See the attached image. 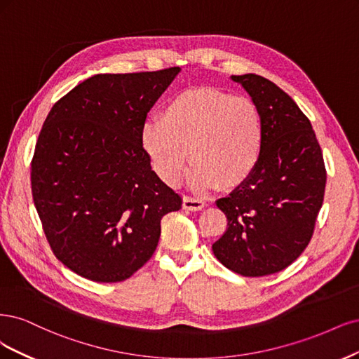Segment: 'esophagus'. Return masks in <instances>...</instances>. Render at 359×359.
Listing matches in <instances>:
<instances>
[{"label":"esophagus","mask_w":359,"mask_h":359,"mask_svg":"<svg viewBox=\"0 0 359 359\" xmlns=\"http://www.w3.org/2000/svg\"><path fill=\"white\" fill-rule=\"evenodd\" d=\"M205 203L200 198H192V196H183V209L189 212H198L204 209Z\"/></svg>","instance_id":"1"}]
</instances>
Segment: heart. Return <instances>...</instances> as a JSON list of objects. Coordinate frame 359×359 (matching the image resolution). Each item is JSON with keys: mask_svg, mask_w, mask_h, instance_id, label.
Instances as JSON below:
<instances>
[{"mask_svg": "<svg viewBox=\"0 0 359 359\" xmlns=\"http://www.w3.org/2000/svg\"><path fill=\"white\" fill-rule=\"evenodd\" d=\"M264 143L257 104L212 86L177 92L164 104L159 119H149L142 131L150 164L170 187L179 183L191 155L188 182L195 191L245 183L259 165Z\"/></svg>", "mask_w": 359, "mask_h": 359, "instance_id": "obj_1", "label": "heart"}]
</instances>
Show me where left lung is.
I'll list each match as a JSON object with an SVG mask.
<instances>
[{
    "label": "left lung",
    "instance_id": "1",
    "mask_svg": "<svg viewBox=\"0 0 359 359\" xmlns=\"http://www.w3.org/2000/svg\"><path fill=\"white\" fill-rule=\"evenodd\" d=\"M262 113L265 143L255 172L216 201L226 219L215 257L245 277L282 271L307 248L327 172L315 131L295 101L258 74L231 76Z\"/></svg>",
    "mask_w": 359,
    "mask_h": 359
}]
</instances>
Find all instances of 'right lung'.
Here are the masks:
<instances>
[{"label":"right lung","mask_w":359,"mask_h":359,"mask_svg":"<svg viewBox=\"0 0 359 359\" xmlns=\"http://www.w3.org/2000/svg\"><path fill=\"white\" fill-rule=\"evenodd\" d=\"M179 73L95 74L43 123L31 164L34 204L56 258L85 279H128L154 255L161 219L182 207L142 146L147 111Z\"/></svg>","instance_id":"obj_1"}]
</instances>
